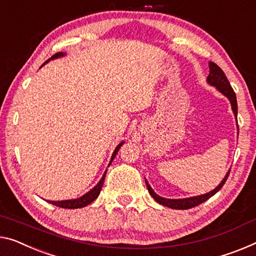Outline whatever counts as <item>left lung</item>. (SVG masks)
Masks as SVG:
<instances>
[{
    "label": "left lung",
    "mask_w": 256,
    "mask_h": 256,
    "mask_svg": "<svg viewBox=\"0 0 256 256\" xmlns=\"http://www.w3.org/2000/svg\"><path fill=\"white\" fill-rule=\"evenodd\" d=\"M207 81H208V84L218 88L224 96H226L228 98H229L231 106H232V111L234 113L236 118H237V111H238L237 97H236V94L234 92L232 87H231L230 82L228 81L226 74H224L221 68L216 65L213 62H210V76H207ZM230 170L231 169H229V172H228L226 178H223L222 182L220 183L218 188H215L213 191L208 192V194H206L192 196V198L166 199V198H162V196H159L158 194H156V192L152 190V188L148 186V182H146V186H148V192H150V194L153 196V199H154L156 202L161 204V205L167 206L169 208H172V210H188V208L196 207V206L200 205V204H202L204 202H206V200L210 199V196H213L216 192H218V190H221L222 186H224V183H226V178H229Z\"/></svg>",
    "instance_id": "1"
}]
</instances>
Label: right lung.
<instances>
[{"mask_svg":"<svg viewBox=\"0 0 256 256\" xmlns=\"http://www.w3.org/2000/svg\"><path fill=\"white\" fill-rule=\"evenodd\" d=\"M62 54H64L62 52H58V54H54V56L51 57L50 60H54V58L60 57V56H62ZM50 60H48L46 62H48ZM46 62H44V64H46ZM44 64H43V65H44ZM122 144H124V143H120V144L118 145V146L116 148V150H114V152H113L112 158H111V161H110V164L112 162L113 159H114V156H116L118 151H119V148H121V145H122ZM105 175H106V172H104L103 178H102V180H100V183H98L95 188H92V190H90L89 192H87V194H86L84 196H80V198L72 199V200H62V202H49V200H48V202H49L50 204H52V205L57 206V207L68 208V210H76V208H82V207L87 206V205H89V204H92V202H94V200H95V199L97 198V196H100V190H102V186H103V184H104Z\"/></svg>","mask_w":256,"mask_h":256,"instance_id":"add662e5","label":"right lung"}]
</instances>
